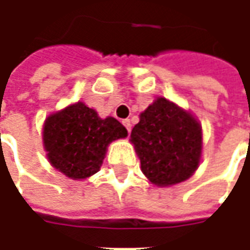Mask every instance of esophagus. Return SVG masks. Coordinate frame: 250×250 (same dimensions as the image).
<instances>
[{"instance_id": "obj_1", "label": "esophagus", "mask_w": 250, "mask_h": 250, "mask_svg": "<svg viewBox=\"0 0 250 250\" xmlns=\"http://www.w3.org/2000/svg\"><path fill=\"white\" fill-rule=\"evenodd\" d=\"M122 123H123V125H125V128H127V131L130 132V131H131V122H130V119H125V120H123V122H122Z\"/></svg>"}]
</instances>
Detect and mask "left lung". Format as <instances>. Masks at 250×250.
<instances>
[{"label": "left lung", "mask_w": 250, "mask_h": 250, "mask_svg": "<svg viewBox=\"0 0 250 250\" xmlns=\"http://www.w3.org/2000/svg\"><path fill=\"white\" fill-rule=\"evenodd\" d=\"M139 118L130 141L147 179L157 186H171L190 178L202 154L197 119L165 98H158Z\"/></svg>", "instance_id": "obj_1"}]
</instances>
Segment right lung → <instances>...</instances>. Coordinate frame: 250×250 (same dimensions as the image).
Masks as SVG:
<instances>
[{
  "label": "right lung",
  "mask_w": 250,
  "mask_h": 250,
  "mask_svg": "<svg viewBox=\"0 0 250 250\" xmlns=\"http://www.w3.org/2000/svg\"><path fill=\"white\" fill-rule=\"evenodd\" d=\"M127 136L115 118H99L82 102L49 115L44 123L42 141L53 167L72 179H85L103 163L111 142Z\"/></svg>",
  "instance_id": "obj_1"
}]
</instances>
